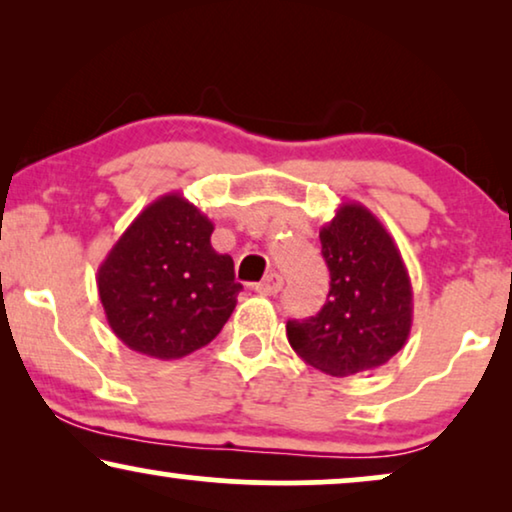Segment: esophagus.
Returning <instances> with one entry per match:
<instances>
[{
    "label": "esophagus",
    "instance_id": "esophagus-1",
    "mask_svg": "<svg viewBox=\"0 0 512 512\" xmlns=\"http://www.w3.org/2000/svg\"><path fill=\"white\" fill-rule=\"evenodd\" d=\"M282 286H284L282 275H277V272H270V275H265L263 282L256 286V291L261 293V296H277V293L282 291Z\"/></svg>",
    "mask_w": 512,
    "mask_h": 512
}]
</instances>
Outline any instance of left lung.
Wrapping results in <instances>:
<instances>
[{"mask_svg":"<svg viewBox=\"0 0 512 512\" xmlns=\"http://www.w3.org/2000/svg\"><path fill=\"white\" fill-rule=\"evenodd\" d=\"M331 291L317 317L286 324L300 359L347 377L387 363L408 342L412 284L401 251L361 202H342L319 230Z\"/></svg>","mask_w":512,"mask_h":512,"instance_id":"obj_1","label":"left lung"}]
</instances>
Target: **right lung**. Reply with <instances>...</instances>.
Listing matches in <instances>:
<instances>
[{
  "label": "right lung",
  "instance_id": "obj_1",
  "mask_svg": "<svg viewBox=\"0 0 512 512\" xmlns=\"http://www.w3.org/2000/svg\"><path fill=\"white\" fill-rule=\"evenodd\" d=\"M214 223L181 193L153 200L97 268V291L116 338L172 361L205 347L237 305L233 258L212 247Z\"/></svg>",
  "mask_w": 512,
  "mask_h": 512
}]
</instances>
